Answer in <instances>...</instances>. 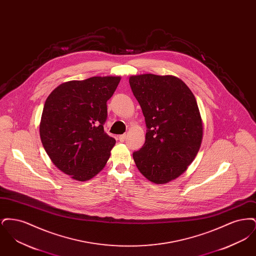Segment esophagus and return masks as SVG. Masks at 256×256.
<instances>
[{"mask_svg":"<svg viewBox=\"0 0 256 256\" xmlns=\"http://www.w3.org/2000/svg\"><path fill=\"white\" fill-rule=\"evenodd\" d=\"M118 138H119V140H120L121 142H124V141L126 140V134H122V135H119Z\"/></svg>","mask_w":256,"mask_h":256,"instance_id":"1","label":"esophagus"}]
</instances>
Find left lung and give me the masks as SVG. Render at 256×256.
Segmentation results:
<instances>
[{
	"mask_svg": "<svg viewBox=\"0 0 256 256\" xmlns=\"http://www.w3.org/2000/svg\"><path fill=\"white\" fill-rule=\"evenodd\" d=\"M130 86L146 126L134 162L150 182H169L187 170L200 148L204 126L195 96L174 76H132Z\"/></svg>",
	"mask_w": 256,
	"mask_h": 256,
	"instance_id": "1",
	"label": "left lung"
}]
</instances>
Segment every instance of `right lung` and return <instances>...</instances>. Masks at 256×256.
Segmentation results:
<instances>
[{"label": "right lung", "mask_w": 256, "mask_h": 256, "mask_svg": "<svg viewBox=\"0 0 256 256\" xmlns=\"http://www.w3.org/2000/svg\"><path fill=\"white\" fill-rule=\"evenodd\" d=\"M120 76H93L58 86L47 98L39 126L52 162L78 182L94 178L106 166L116 141L104 132L106 102Z\"/></svg>", "instance_id": "right-lung-1"}]
</instances>
